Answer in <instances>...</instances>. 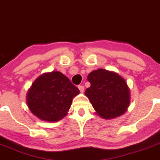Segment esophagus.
I'll list each match as a JSON object with an SVG mask.
<instances>
[{
	"label": "esophagus",
	"mask_w": 160,
	"mask_h": 160,
	"mask_svg": "<svg viewBox=\"0 0 160 160\" xmlns=\"http://www.w3.org/2000/svg\"><path fill=\"white\" fill-rule=\"evenodd\" d=\"M78 88H79V90H80V92H81V93H83V92H84V87H83V85H79Z\"/></svg>",
	"instance_id": "1"
}]
</instances>
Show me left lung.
Here are the masks:
<instances>
[{
  "label": "left lung",
  "mask_w": 160,
  "mask_h": 160,
  "mask_svg": "<svg viewBox=\"0 0 160 160\" xmlns=\"http://www.w3.org/2000/svg\"><path fill=\"white\" fill-rule=\"evenodd\" d=\"M88 80L91 86L84 94L98 116L104 119L115 118L127 110L130 91L120 75L99 68L89 73Z\"/></svg>",
  "instance_id": "8db88e82"
}]
</instances>
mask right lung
Returning <instances> with one entry per match:
<instances>
[{
    "instance_id": "right-lung-1",
    "label": "right lung",
    "mask_w": 160,
    "mask_h": 160,
    "mask_svg": "<svg viewBox=\"0 0 160 160\" xmlns=\"http://www.w3.org/2000/svg\"><path fill=\"white\" fill-rule=\"evenodd\" d=\"M80 93L61 72L38 77L27 94V103L34 115L46 122H58L66 116L72 98Z\"/></svg>"
}]
</instances>
